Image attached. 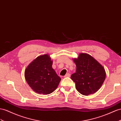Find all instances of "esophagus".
<instances>
[{
  "label": "esophagus",
  "mask_w": 121,
  "mask_h": 121,
  "mask_svg": "<svg viewBox=\"0 0 121 121\" xmlns=\"http://www.w3.org/2000/svg\"><path fill=\"white\" fill-rule=\"evenodd\" d=\"M70 74L69 73H66L65 75L64 76V78H67V77H70Z\"/></svg>",
  "instance_id": "esophagus-1"
}]
</instances>
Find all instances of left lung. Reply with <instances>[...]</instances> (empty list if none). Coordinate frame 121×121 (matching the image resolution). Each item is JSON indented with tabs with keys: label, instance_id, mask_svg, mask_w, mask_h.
Instances as JSON below:
<instances>
[{
	"label": "left lung",
	"instance_id": "left-lung-1",
	"mask_svg": "<svg viewBox=\"0 0 121 121\" xmlns=\"http://www.w3.org/2000/svg\"><path fill=\"white\" fill-rule=\"evenodd\" d=\"M73 61L76 65V72L72 74L70 78L75 83L77 91L84 95L97 92L106 77L103 67L87 54H80Z\"/></svg>",
	"mask_w": 121,
	"mask_h": 121
}]
</instances>
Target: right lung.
<instances>
[{
  "mask_svg": "<svg viewBox=\"0 0 121 121\" xmlns=\"http://www.w3.org/2000/svg\"><path fill=\"white\" fill-rule=\"evenodd\" d=\"M52 64L51 58L45 54L36 58L26 69L27 83L38 94H51L59 84L61 78L52 68Z\"/></svg>",
  "mask_w": 121,
  "mask_h": 121,
  "instance_id": "add662e5",
  "label": "right lung"
}]
</instances>
